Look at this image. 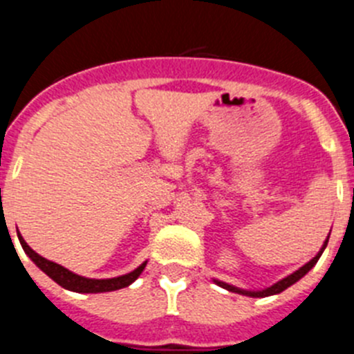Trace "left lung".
Returning <instances> with one entry per match:
<instances>
[{
    "label": "left lung",
    "instance_id": "obj_1",
    "mask_svg": "<svg viewBox=\"0 0 354 354\" xmlns=\"http://www.w3.org/2000/svg\"><path fill=\"white\" fill-rule=\"evenodd\" d=\"M328 240H330V234H328L326 240H324L323 247L319 248V252H317L316 256L312 257V259L308 261V263H305L304 266H301V268H298V270H296V272H292L291 275L284 277V279L279 280V282H275V284L270 286V288L257 289V291H250V289H241V288H236V286L227 284V282H222V280H218V279H213V282H215L216 286H221V288L227 289V291H231V292H238V295H243V296H250V298H264V296L279 295V292H282V291H284V289L291 288L292 284H296V282H298V280H300L301 277L307 275V273L310 272V270L314 268V266H316V263H317V261H319L321 254H323V252H324V248H326Z\"/></svg>",
    "mask_w": 354,
    "mask_h": 354
}]
</instances>
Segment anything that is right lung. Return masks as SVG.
I'll return each mask as SVG.
<instances>
[{
	"instance_id": "1",
	"label": "right lung",
	"mask_w": 354,
	"mask_h": 354,
	"mask_svg": "<svg viewBox=\"0 0 354 354\" xmlns=\"http://www.w3.org/2000/svg\"><path fill=\"white\" fill-rule=\"evenodd\" d=\"M17 236H19V241H21L22 248H24V252L28 254V257H30V259L33 261V263L37 264L38 268L42 270L47 277H50V279H53L56 284H59L62 288L68 289V291L107 292V291H116V289L127 288V286L132 284L133 280L141 275L142 270H145V266H146V263H148V261H145V263L139 264L138 268L133 270V272L127 273V275L113 277V279H88V277L77 275V273L63 268L62 264L53 263V261L46 259V257H42L40 254L35 252L33 248H31L30 245L24 241V238L21 236V232H17Z\"/></svg>"
}]
</instances>
